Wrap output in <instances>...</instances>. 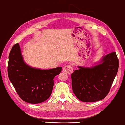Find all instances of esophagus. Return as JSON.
I'll list each match as a JSON object with an SVG mask.
<instances>
[{"label": "esophagus", "instance_id": "esophagus-1", "mask_svg": "<svg viewBox=\"0 0 125 125\" xmlns=\"http://www.w3.org/2000/svg\"><path fill=\"white\" fill-rule=\"evenodd\" d=\"M62 71L66 73L71 74L73 73V68L71 65H68L63 67Z\"/></svg>", "mask_w": 125, "mask_h": 125}]
</instances>
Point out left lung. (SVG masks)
Masks as SVG:
<instances>
[{
    "label": "left lung",
    "mask_w": 125,
    "mask_h": 125,
    "mask_svg": "<svg viewBox=\"0 0 125 125\" xmlns=\"http://www.w3.org/2000/svg\"><path fill=\"white\" fill-rule=\"evenodd\" d=\"M101 62L92 67L78 66L71 74L73 92L81 101H99L110 91L118 71L119 59L112 52L104 56Z\"/></svg>",
    "instance_id": "obj_1"
}]
</instances>
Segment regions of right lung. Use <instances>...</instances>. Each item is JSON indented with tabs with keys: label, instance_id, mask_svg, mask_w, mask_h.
Here are the masks:
<instances>
[{
	"label": "right lung",
	"instance_id": "right-lung-1",
	"mask_svg": "<svg viewBox=\"0 0 125 125\" xmlns=\"http://www.w3.org/2000/svg\"><path fill=\"white\" fill-rule=\"evenodd\" d=\"M61 70V67L47 70L28 66L24 62L19 43L13 46L9 56V78L21 99L28 103H40L49 98L54 78Z\"/></svg>",
	"mask_w": 125,
	"mask_h": 125
}]
</instances>
